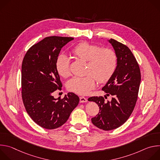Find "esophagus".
Masks as SVG:
<instances>
[{
  "label": "esophagus",
  "mask_w": 160,
  "mask_h": 160,
  "mask_svg": "<svg viewBox=\"0 0 160 160\" xmlns=\"http://www.w3.org/2000/svg\"><path fill=\"white\" fill-rule=\"evenodd\" d=\"M80 102H87V99L85 97H83V96H81L80 97Z\"/></svg>",
  "instance_id": "34e87169"
}]
</instances>
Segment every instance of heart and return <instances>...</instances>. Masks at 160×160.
I'll return each instance as SVG.
<instances>
[{"mask_svg": "<svg viewBox=\"0 0 160 160\" xmlns=\"http://www.w3.org/2000/svg\"><path fill=\"white\" fill-rule=\"evenodd\" d=\"M72 53L76 58L87 61V75L73 77L67 83L68 90L76 94H87L94 88L96 80L99 83L107 82L116 70L117 56L112 49H101L97 45L82 42L72 49ZM56 68L58 74L63 78L71 75L70 60L64 54L58 58Z\"/></svg>", "mask_w": 160, "mask_h": 160, "instance_id": "b5f03b06", "label": "heart"}]
</instances>
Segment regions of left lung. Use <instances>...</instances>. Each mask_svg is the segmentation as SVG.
Here are the masks:
<instances>
[{
	"label": "left lung",
	"mask_w": 160,
	"mask_h": 160,
	"mask_svg": "<svg viewBox=\"0 0 160 160\" xmlns=\"http://www.w3.org/2000/svg\"><path fill=\"white\" fill-rule=\"evenodd\" d=\"M108 41L117 54V66L102 90L107 93L106 96H112V99L106 102L102 96L88 99L99 107V112L91 120L103 130L115 129L128 119L138 100L141 80L139 64L129 48L115 39Z\"/></svg>",
	"instance_id": "left-lung-1"
}]
</instances>
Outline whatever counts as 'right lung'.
<instances>
[{"mask_svg": "<svg viewBox=\"0 0 160 160\" xmlns=\"http://www.w3.org/2000/svg\"><path fill=\"white\" fill-rule=\"evenodd\" d=\"M72 37H48L27 51L21 66V96L27 112L39 126L57 128L66 122L80 99L73 92L55 99L62 83L56 62L61 48Z\"/></svg>", "mask_w": 160, "mask_h": 160, "instance_id": "right-lung-1", "label": "right lung"}]
</instances>
